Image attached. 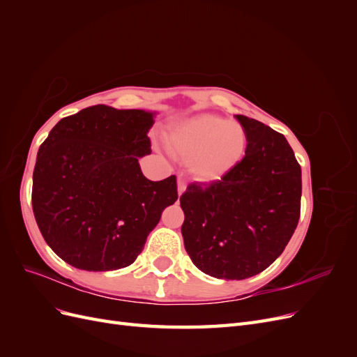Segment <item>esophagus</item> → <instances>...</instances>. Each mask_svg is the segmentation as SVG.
Instances as JSON below:
<instances>
[{
  "label": "esophagus",
  "instance_id": "esophagus-1",
  "mask_svg": "<svg viewBox=\"0 0 357 357\" xmlns=\"http://www.w3.org/2000/svg\"><path fill=\"white\" fill-rule=\"evenodd\" d=\"M177 190H178V195H181V193L186 190V181L183 178L177 180Z\"/></svg>",
  "mask_w": 357,
  "mask_h": 357
}]
</instances>
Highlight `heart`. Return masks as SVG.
I'll return each mask as SVG.
<instances>
[{
	"mask_svg": "<svg viewBox=\"0 0 357 357\" xmlns=\"http://www.w3.org/2000/svg\"><path fill=\"white\" fill-rule=\"evenodd\" d=\"M169 152L188 160L190 176L215 183L241 164L247 150L244 128L218 114H199L178 123L167 138Z\"/></svg>",
	"mask_w": 357,
	"mask_h": 357,
	"instance_id": "obj_1",
	"label": "heart"
}]
</instances>
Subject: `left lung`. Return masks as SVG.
Instances as JSON below:
<instances>
[{
  "instance_id": "left-lung-1",
  "label": "left lung",
  "mask_w": 357,
  "mask_h": 357,
  "mask_svg": "<svg viewBox=\"0 0 357 357\" xmlns=\"http://www.w3.org/2000/svg\"><path fill=\"white\" fill-rule=\"evenodd\" d=\"M235 117L247 134L241 164L220 181L192 183L180 197L188 255L202 273L225 280L253 277L283 253L302 193L301 167L284 135Z\"/></svg>"
}]
</instances>
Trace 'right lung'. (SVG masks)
I'll list each match as a JSON object with an SVG mask.
<instances>
[{
    "instance_id": "right-lung-1",
    "label": "right lung",
    "mask_w": 357,
    "mask_h": 357,
    "mask_svg": "<svg viewBox=\"0 0 357 357\" xmlns=\"http://www.w3.org/2000/svg\"><path fill=\"white\" fill-rule=\"evenodd\" d=\"M152 126L153 113L98 104L61 119L43 142L32 211L62 261L86 271L131 265L177 201L176 176L152 181L139 168Z\"/></svg>"
}]
</instances>
